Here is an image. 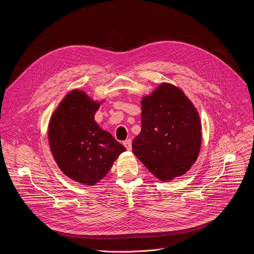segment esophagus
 Segmentation results:
<instances>
[{
  "label": "esophagus",
  "instance_id": "obj_1",
  "mask_svg": "<svg viewBox=\"0 0 254 254\" xmlns=\"http://www.w3.org/2000/svg\"><path fill=\"white\" fill-rule=\"evenodd\" d=\"M124 146L127 148V150L130 151V150H131V139L128 138V139L125 140V141H124Z\"/></svg>",
  "mask_w": 254,
  "mask_h": 254
}]
</instances>
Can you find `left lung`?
<instances>
[{"mask_svg":"<svg viewBox=\"0 0 254 254\" xmlns=\"http://www.w3.org/2000/svg\"><path fill=\"white\" fill-rule=\"evenodd\" d=\"M141 130L132 152L164 182L184 175L201 147V124L196 108L178 87L161 84L141 101Z\"/></svg>","mask_w":254,"mask_h":254,"instance_id":"1","label":"left lung"}]
</instances>
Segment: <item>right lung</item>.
I'll use <instances>...</instances> for the list:
<instances>
[{
	"instance_id": "obj_1",
	"label": "right lung",
	"mask_w": 254,
	"mask_h": 254,
	"mask_svg": "<svg viewBox=\"0 0 254 254\" xmlns=\"http://www.w3.org/2000/svg\"><path fill=\"white\" fill-rule=\"evenodd\" d=\"M98 102L78 89L68 93L52 115L48 127L50 149L60 170L72 180L94 185L126 151L94 115Z\"/></svg>"
}]
</instances>
